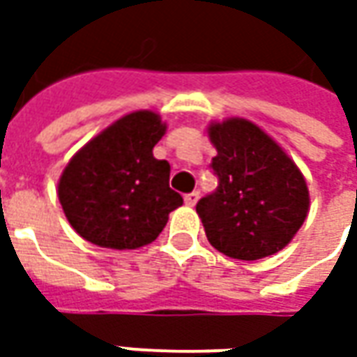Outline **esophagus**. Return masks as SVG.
<instances>
[{
  "label": "esophagus",
  "mask_w": 357,
  "mask_h": 357,
  "mask_svg": "<svg viewBox=\"0 0 357 357\" xmlns=\"http://www.w3.org/2000/svg\"><path fill=\"white\" fill-rule=\"evenodd\" d=\"M199 199H200L199 190H195V192L186 195V197H185V204H188V206H195V204L199 202Z\"/></svg>",
  "instance_id": "obj_1"
}]
</instances>
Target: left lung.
I'll list each match as a JSON object with an SVG mask.
<instances>
[{
    "instance_id": "obj_1",
    "label": "left lung",
    "mask_w": 357,
    "mask_h": 357,
    "mask_svg": "<svg viewBox=\"0 0 357 357\" xmlns=\"http://www.w3.org/2000/svg\"><path fill=\"white\" fill-rule=\"evenodd\" d=\"M218 188L197 204L206 238L218 252L260 260L280 252L310 211L306 178L286 151L252 121L208 125Z\"/></svg>"
}]
</instances>
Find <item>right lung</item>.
<instances>
[{
    "label": "right lung",
    "instance_id": "right-lung-1",
    "mask_svg": "<svg viewBox=\"0 0 357 357\" xmlns=\"http://www.w3.org/2000/svg\"><path fill=\"white\" fill-rule=\"evenodd\" d=\"M167 123L155 111L117 119L63 169L57 197L69 225L91 244L135 250L162 232L183 197L169 186L171 165L153 157Z\"/></svg>",
    "mask_w": 357,
    "mask_h": 357
}]
</instances>
